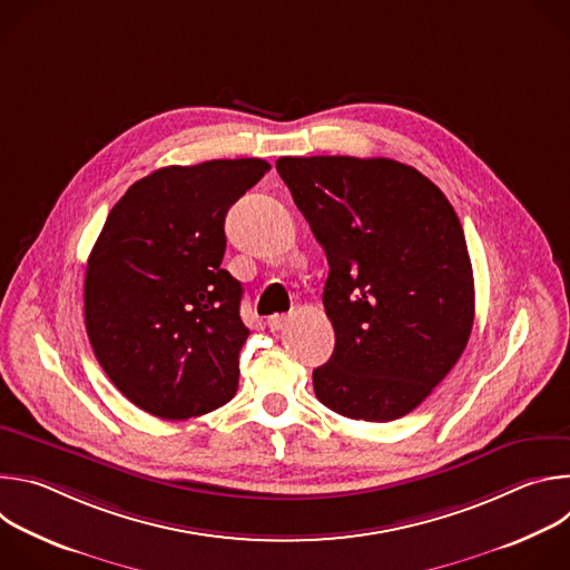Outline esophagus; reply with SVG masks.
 Listing matches in <instances>:
<instances>
[{
  "label": "esophagus",
  "instance_id": "esophagus-1",
  "mask_svg": "<svg viewBox=\"0 0 570 570\" xmlns=\"http://www.w3.org/2000/svg\"><path fill=\"white\" fill-rule=\"evenodd\" d=\"M291 320V315H284V313H277V315H271L268 317V327L271 332H282L286 327V322Z\"/></svg>",
  "mask_w": 570,
  "mask_h": 570
}]
</instances>
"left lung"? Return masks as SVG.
<instances>
[{"mask_svg":"<svg viewBox=\"0 0 570 570\" xmlns=\"http://www.w3.org/2000/svg\"><path fill=\"white\" fill-rule=\"evenodd\" d=\"M277 174L330 262L322 304L336 347L313 370L315 396L350 420L409 415L473 327L455 209L426 176L387 157H279Z\"/></svg>","mask_w":570,"mask_h":570,"instance_id":"8db88e82","label":"left lung"}]
</instances>
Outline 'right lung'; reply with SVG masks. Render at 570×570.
<instances>
[{"label":"right lung","instance_id":"obj_1","mask_svg":"<svg viewBox=\"0 0 570 570\" xmlns=\"http://www.w3.org/2000/svg\"><path fill=\"white\" fill-rule=\"evenodd\" d=\"M271 169L209 159L137 180L108 214L86 271V327L108 379L161 420L216 411L238 387L240 282L223 266L227 209Z\"/></svg>","mask_w":570,"mask_h":570}]
</instances>
